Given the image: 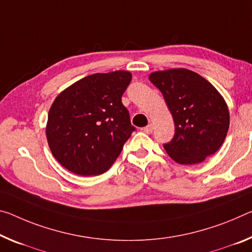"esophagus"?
<instances>
[{
    "label": "esophagus",
    "mask_w": 252,
    "mask_h": 252,
    "mask_svg": "<svg viewBox=\"0 0 252 252\" xmlns=\"http://www.w3.org/2000/svg\"><path fill=\"white\" fill-rule=\"evenodd\" d=\"M143 132H146V133H151L154 131V126L153 125H148L147 126H145L143 127Z\"/></svg>",
    "instance_id": "esophagus-1"
}]
</instances>
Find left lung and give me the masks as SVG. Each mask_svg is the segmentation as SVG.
Wrapping results in <instances>:
<instances>
[{
  "mask_svg": "<svg viewBox=\"0 0 252 252\" xmlns=\"http://www.w3.org/2000/svg\"><path fill=\"white\" fill-rule=\"evenodd\" d=\"M149 79L162 93L174 119V137L163 143L169 157L194 165L217 153L229 130L230 115L212 84L184 68L156 71Z\"/></svg>",
  "mask_w": 252,
  "mask_h": 252,
  "instance_id": "1",
  "label": "left lung"
}]
</instances>
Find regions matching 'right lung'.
Instances as JSON below:
<instances>
[{"label":"right lung","mask_w":252,"mask_h":252,"mask_svg":"<svg viewBox=\"0 0 252 252\" xmlns=\"http://www.w3.org/2000/svg\"><path fill=\"white\" fill-rule=\"evenodd\" d=\"M131 78L125 70L93 74L56 97L48 114L47 140L66 169L95 176L113 165L135 130L121 101Z\"/></svg>","instance_id":"right-lung-1"}]
</instances>
